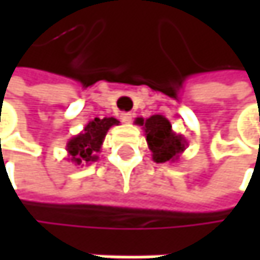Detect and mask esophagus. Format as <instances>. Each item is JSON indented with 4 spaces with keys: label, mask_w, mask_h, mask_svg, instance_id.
<instances>
[{
    "label": "esophagus",
    "mask_w": 260,
    "mask_h": 260,
    "mask_svg": "<svg viewBox=\"0 0 260 260\" xmlns=\"http://www.w3.org/2000/svg\"><path fill=\"white\" fill-rule=\"evenodd\" d=\"M120 120H122L123 123H131V122H132V114H131V113H122V114H120Z\"/></svg>",
    "instance_id": "obj_1"
}]
</instances>
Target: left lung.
Returning a JSON list of instances; mask_svg holds the SVG:
<instances>
[{
    "label": "left lung",
    "mask_w": 260,
    "mask_h": 260,
    "mask_svg": "<svg viewBox=\"0 0 260 260\" xmlns=\"http://www.w3.org/2000/svg\"><path fill=\"white\" fill-rule=\"evenodd\" d=\"M137 125L143 126L146 132V140L155 162H175L179 153L185 150V138L173 132L170 122L159 114L150 116L149 119H137Z\"/></svg>",
    "instance_id": "8db88e82"
}]
</instances>
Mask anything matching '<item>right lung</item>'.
I'll return each mask as SVG.
<instances>
[{
    "label": "right lung",
    "instance_id": "right-lung-1",
    "mask_svg": "<svg viewBox=\"0 0 260 260\" xmlns=\"http://www.w3.org/2000/svg\"><path fill=\"white\" fill-rule=\"evenodd\" d=\"M120 122L114 117H104V119H94L87 123L84 131L69 140L66 150L71 155V161L79 164H88L98 159V152L101 150V146L104 143V138L108 129L113 125H119Z\"/></svg>",
    "mask_w": 260,
    "mask_h": 260
}]
</instances>
